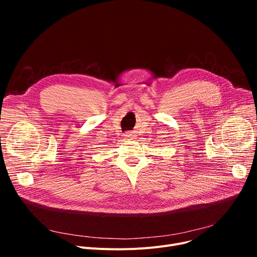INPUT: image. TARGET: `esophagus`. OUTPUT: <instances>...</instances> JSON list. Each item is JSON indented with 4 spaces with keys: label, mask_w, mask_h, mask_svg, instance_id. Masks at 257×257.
I'll list each match as a JSON object with an SVG mask.
<instances>
[{
    "label": "esophagus",
    "mask_w": 257,
    "mask_h": 257,
    "mask_svg": "<svg viewBox=\"0 0 257 257\" xmlns=\"http://www.w3.org/2000/svg\"><path fill=\"white\" fill-rule=\"evenodd\" d=\"M125 138H126L127 140H129V141H132V140H134V139H137V136H136V134H134V133H132V132H129V133L126 134Z\"/></svg>",
    "instance_id": "obj_1"
}]
</instances>
